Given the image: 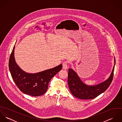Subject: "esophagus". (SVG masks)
Returning <instances> with one entry per match:
<instances>
[{
	"instance_id": "34e87169",
	"label": "esophagus",
	"mask_w": 122,
	"mask_h": 122,
	"mask_svg": "<svg viewBox=\"0 0 122 122\" xmlns=\"http://www.w3.org/2000/svg\"><path fill=\"white\" fill-rule=\"evenodd\" d=\"M63 66V69L64 70H67L68 69V63L67 61H64L62 63Z\"/></svg>"
}]
</instances>
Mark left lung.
Listing matches in <instances>:
<instances>
[{
	"mask_svg": "<svg viewBox=\"0 0 122 122\" xmlns=\"http://www.w3.org/2000/svg\"><path fill=\"white\" fill-rule=\"evenodd\" d=\"M115 63L116 60L114 57V65L109 77L103 82L92 86L84 83L77 73L72 69H70L68 72V84L71 93L80 99L90 100L95 98L104 92L112 82Z\"/></svg>",
	"mask_w": 122,
	"mask_h": 122,
	"instance_id": "1",
	"label": "left lung"
}]
</instances>
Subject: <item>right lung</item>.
<instances>
[{"label": "right lung", "instance_id": "1", "mask_svg": "<svg viewBox=\"0 0 122 122\" xmlns=\"http://www.w3.org/2000/svg\"><path fill=\"white\" fill-rule=\"evenodd\" d=\"M15 49V46L10 57L9 68L16 85L25 94L34 97L44 94L48 89L49 81L61 70L62 65L36 73H27L16 63L14 55Z\"/></svg>", "mask_w": 122, "mask_h": 122}]
</instances>
